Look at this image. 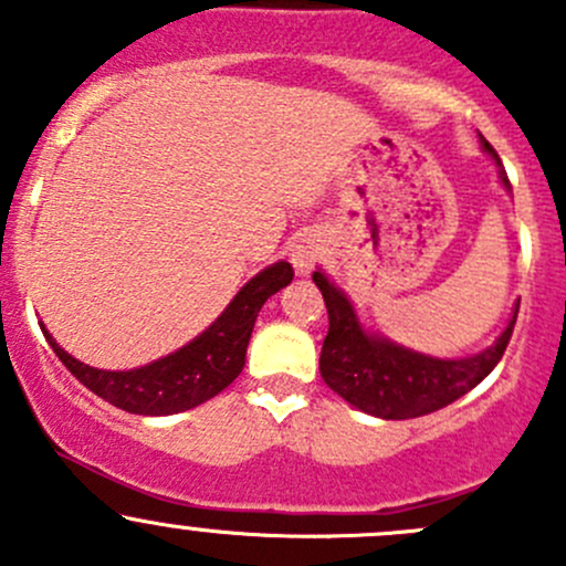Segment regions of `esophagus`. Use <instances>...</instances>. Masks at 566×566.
Returning a JSON list of instances; mask_svg holds the SVG:
<instances>
[{
    "label": "esophagus",
    "instance_id": "1",
    "mask_svg": "<svg viewBox=\"0 0 566 566\" xmlns=\"http://www.w3.org/2000/svg\"><path fill=\"white\" fill-rule=\"evenodd\" d=\"M325 249L323 243L315 241V238H301L298 243L293 247V265L298 273H310L312 268L323 260Z\"/></svg>",
    "mask_w": 566,
    "mask_h": 566
}]
</instances>
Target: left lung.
<instances>
[{"label": "left lung", "mask_w": 566, "mask_h": 566, "mask_svg": "<svg viewBox=\"0 0 566 566\" xmlns=\"http://www.w3.org/2000/svg\"><path fill=\"white\" fill-rule=\"evenodd\" d=\"M482 147L499 161V153L482 139ZM501 182L510 188L506 172ZM328 310V334L319 350V375L331 391L339 394L364 413L378 419H416L441 410L482 384L504 356L512 339L517 312L504 334L488 350L468 358H430L405 350L389 339L369 336L358 325L350 301L323 276L312 273ZM521 306V304H517Z\"/></svg>", "instance_id": "1"}]
</instances>
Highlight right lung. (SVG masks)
<instances>
[{
  "label": "right lung",
  "instance_id": "add662e5",
  "mask_svg": "<svg viewBox=\"0 0 566 566\" xmlns=\"http://www.w3.org/2000/svg\"><path fill=\"white\" fill-rule=\"evenodd\" d=\"M293 282V265L276 262L256 273L254 279L232 298L221 317L205 334L167 358L130 369V373H106L67 356L49 331H43L60 361L71 369L78 384L87 386L114 408L139 416H169L197 408L216 394L224 391L241 375L247 361L251 328L262 304Z\"/></svg>",
  "mask_w": 566,
  "mask_h": 566
}]
</instances>
